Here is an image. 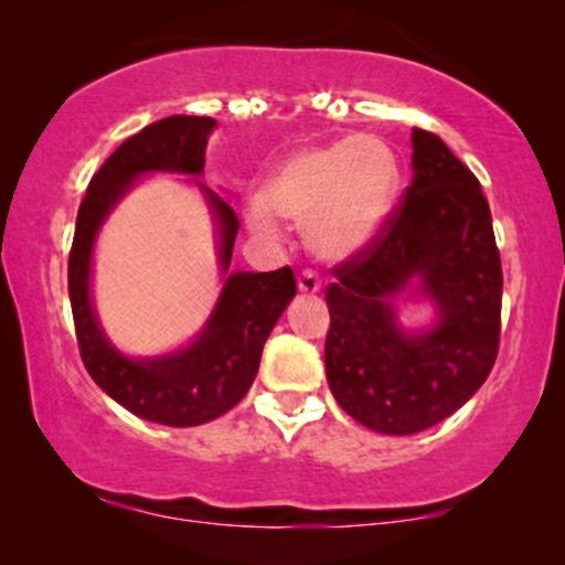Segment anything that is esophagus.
<instances>
[{
    "label": "esophagus",
    "mask_w": 565,
    "mask_h": 565,
    "mask_svg": "<svg viewBox=\"0 0 565 565\" xmlns=\"http://www.w3.org/2000/svg\"><path fill=\"white\" fill-rule=\"evenodd\" d=\"M298 290L306 292V296H313V292H319L321 290L319 275H316L313 269H303V273L298 275Z\"/></svg>",
    "instance_id": "34e87169"
}]
</instances>
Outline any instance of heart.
Masks as SVG:
<instances>
[{"label": "heart", "mask_w": 565, "mask_h": 565, "mask_svg": "<svg viewBox=\"0 0 565 565\" xmlns=\"http://www.w3.org/2000/svg\"><path fill=\"white\" fill-rule=\"evenodd\" d=\"M396 192V153L383 138L358 134L290 153L269 177L265 198L249 200L246 221L265 238L280 234L277 215L308 223L313 249L344 259L377 234Z\"/></svg>", "instance_id": "b5f03b06"}]
</instances>
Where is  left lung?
I'll use <instances>...</instances> for the list:
<instances>
[{"label":"left lung","instance_id":"obj_1","mask_svg":"<svg viewBox=\"0 0 565 565\" xmlns=\"http://www.w3.org/2000/svg\"><path fill=\"white\" fill-rule=\"evenodd\" d=\"M414 182L377 234L334 267L327 288L329 388L352 419L416 435L489 377L501 334V259L476 174L429 130H412ZM416 279L438 323L406 335L392 300Z\"/></svg>","mask_w":565,"mask_h":565}]
</instances>
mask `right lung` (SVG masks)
Listing matches in <instances>:
<instances>
[{"label": "right lung", "instance_id": "obj_1", "mask_svg": "<svg viewBox=\"0 0 565 565\" xmlns=\"http://www.w3.org/2000/svg\"><path fill=\"white\" fill-rule=\"evenodd\" d=\"M213 128V118L172 115L126 138L92 177L68 252V298L84 367L92 381L130 414L167 427H198L231 412L246 396L259 370L262 347L296 296L290 267L228 275L211 321L195 342L164 358L130 360L115 350L99 329L89 298L92 246L99 226L136 177L146 172L203 174ZM203 192L218 223L221 267L228 273L238 218L221 195L207 188Z\"/></svg>", "mask_w": 565, "mask_h": 565}]
</instances>
